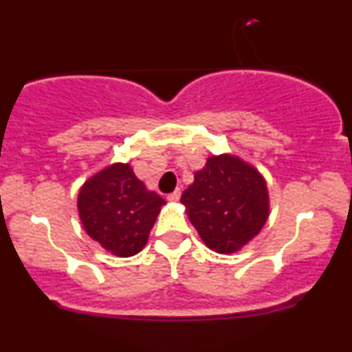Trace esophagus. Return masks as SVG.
<instances>
[{
  "mask_svg": "<svg viewBox=\"0 0 352 352\" xmlns=\"http://www.w3.org/2000/svg\"><path fill=\"white\" fill-rule=\"evenodd\" d=\"M167 200H168V201H179V200H180V190L177 188L175 192L168 193V195H167Z\"/></svg>",
  "mask_w": 352,
  "mask_h": 352,
  "instance_id": "1",
  "label": "esophagus"
}]
</instances>
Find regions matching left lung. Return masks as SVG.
Listing matches in <instances>:
<instances>
[{"label":"left lung","mask_w":352,"mask_h":352,"mask_svg":"<svg viewBox=\"0 0 352 352\" xmlns=\"http://www.w3.org/2000/svg\"><path fill=\"white\" fill-rule=\"evenodd\" d=\"M180 204L204 243L220 254L240 252L270 217L265 177L233 153L210 155Z\"/></svg>","instance_id":"obj_1"}]
</instances>
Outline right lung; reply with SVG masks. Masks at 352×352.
I'll return each instance as SVG.
<instances>
[{"instance_id":"1","label":"right lung","mask_w":352,"mask_h":352,"mask_svg":"<svg viewBox=\"0 0 352 352\" xmlns=\"http://www.w3.org/2000/svg\"><path fill=\"white\" fill-rule=\"evenodd\" d=\"M165 200L145 187L131 164H111L84 182L78 193L80 223L109 253L134 256L147 245L148 233Z\"/></svg>"}]
</instances>
